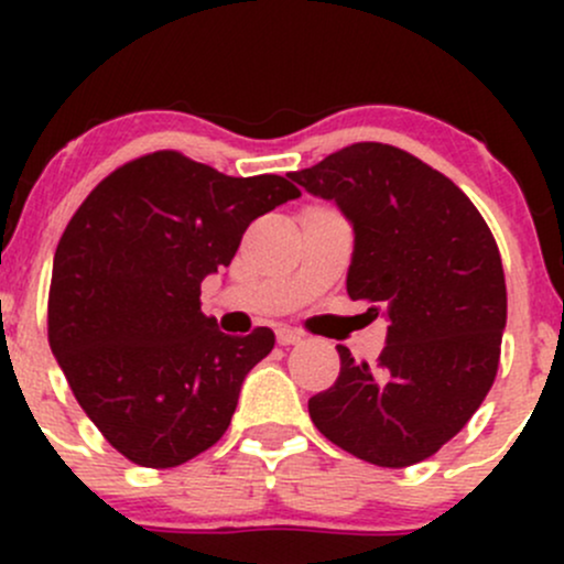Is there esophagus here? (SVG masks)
<instances>
[{
	"label": "esophagus",
	"instance_id": "34e87169",
	"mask_svg": "<svg viewBox=\"0 0 564 564\" xmlns=\"http://www.w3.org/2000/svg\"><path fill=\"white\" fill-rule=\"evenodd\" d=\"M300 341H302V336L296 332H291V328H281V332H278V345H281V347L300 345Z\"/></svg>",
	"mask_w": 564,
	"mask_h": 564
}]
</instances>
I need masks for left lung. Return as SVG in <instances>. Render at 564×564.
<instances>
[{
	"label": "left lung",
	"mask_w": 564,
	"mask_h": 564,
	"mask_svg": "<svg viewBox=\"0 0 564 564\" xmlns=\"http://www.w3.org/2000/svg\"><path fill=\"white\" fill-rule=\"evenodd\" d=\"M289 177L339 206L355 232L349 300L377 304L390 323L373 366L336 347L339 379L310 398V419L368 464L424 462L494 387L507 326L494 236L445 174L381 142H355Z\"/></svg>",
	"instance_id": "1"
}]
</instances>
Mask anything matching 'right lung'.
I'll list each match as a JSON object with an SVG mask.
<instances>
[{"mask_svg": "<svg viewBox=\"0 0 564 564\" xmlns=\"http://www.w3.org/2000/svg\"><path fill=\"white\" fill-rule=\"evenodd\" d=\"M291 198L300 191L278 174L228 177L159 151L108 174L70 217L53 262L50 347L129 462L177 467L225 435L275 334L219 332L200 313V281Z\"/></svg>", "mask_w": 564, "mask_h": 564, "instance_id": "add662e5", "label": "right lung"}]
</instances>
